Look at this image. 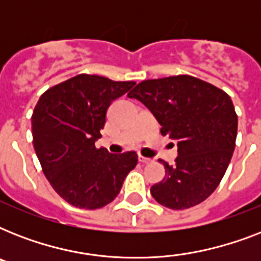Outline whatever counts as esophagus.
<instances>
[{"instance_id":"34e87169","label":"esophagus","mask_w":261,"mask_h":261,"mask_svg":"<svg viewBox=\"0 0 261 261\" xmlns=\"http://www.w3.org/2000/svg\"><path fill=\"white\" fill-rule=\"evenodd\" d=\"M138 160H139V163H142V164H147V163H150V161H151L150 159H147V157H143V155H141V154L138 155Z\"/></svg>"}]
</instances>
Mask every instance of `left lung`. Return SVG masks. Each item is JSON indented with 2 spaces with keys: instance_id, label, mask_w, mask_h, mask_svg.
Instances as JSON below:
<instances>
[{
  "instance_id": "1",
  "label": "left lung",
  "mask_w": 261,
  "mask_h": 261,
  "mask_svg": "<svg viewBox=\"0 0 261 261\" xmlns=\"http://www.w3.org/2000/svg\"><path fill=\"white\" fill-rule=\"evenodd\" d=\"M150 110L161 134L177 142L174 165L160 160L165 177L151 196L172 210L206 200L222 180L237 137V114L226 92L191 75L139 83L128 93Z\"/></svg>"
}]
</instances>
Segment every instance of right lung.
Returning <instances> with one entry per match:
<instances>
[{
	"label": "right lung",
	"mask_w": 261,
	"mask_h": 261,
	"mask_svg": "<svg viewBox=\"0 0 261 261\" xmlns=\"http://www.w3.org/2000/svg\"><path fill=\"white\" fill-rule=\"evenodd\" d=\"M134 85L79 74L39 98L32 114L35 151L55 192L73 206L87 210L107 206L138 163L135 151L111 154L94 146L111 102Z\"/></svg>",
	"instance_id": "obj_1"
}]
</instances>
